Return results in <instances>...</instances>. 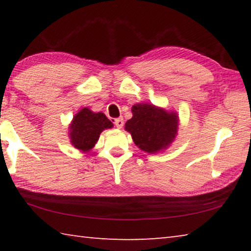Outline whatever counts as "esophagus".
I'll use <instances>...</instances> for the list:
<instances>
[{
  "mask_svg": "<svg viewBox=\"0 0 251 251\" xmlns=\"http://www.w3.org/2000/svg\"><path fill=\"white\" fill-rule=\"evenodd\" d=\"M114 124H115L116 127H118V128H122L123 125H124V120H123L122 117L116 118V120L114 121Z\"/></svg>",
  "mask_w": 251,
  "mask_h": 251,
  "instance_id": "obj_1",
  "label": "esophagus"
}]
</instances>
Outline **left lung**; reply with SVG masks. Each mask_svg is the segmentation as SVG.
Returning <instances> with one entry per match:
<instances>
[{
    "mask_svg": "<svg viewBox=\"0 0 251 251\" xmlns=\"http://www.w3.org/2000/svg\"><path fill=\"white\" fill-rule=\"evenodd\" d=\"M133 117L126 122L125 129L130 133L136 146L155 154L166 150L174 142L178 130V116L152 104H135Z\"/></svg>",
    "mask_w": 251,
    "mask_h": 251,
    "instance_id": "1",
    "label": "left lung"
}]
</instances>
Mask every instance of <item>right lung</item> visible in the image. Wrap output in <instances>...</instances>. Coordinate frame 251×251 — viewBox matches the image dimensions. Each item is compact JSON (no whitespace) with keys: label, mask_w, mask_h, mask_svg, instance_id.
<instances>
[{"label":"right lung","mask_w":251,"mask_h":251,"mask_svg":"<svg viewBox=\"0 0 251 251\" xmlns=\"http://www.w3.org/2000/svg\"><path fill=\"white\" fill-rule=\"evenodd\" d=\"M112 127L113 123L104 113H94L87 107L80 109L70 125L72 145L82 151H90L99 141L101 131Z\"/></svg>","instance_id":"right-lung-1"}]
</instances>
